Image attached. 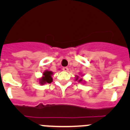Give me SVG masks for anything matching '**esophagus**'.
I'll return each mask as SVG.
<instances>
[{
    "instance_id": "obj_1",
    "label": "esophagus",
    "mask_w": 130,
    "mask_h": 130,
    "mask_svg": "<svg viewBox=\"0 0 130 130\" xmlns=\"http://www.w3.org/2000/svg\"><path fill=\"white\" fill-rule=\"evenodd\" d=\"M62 70L64 71V72H68V68L67 67H64L62 68Z\"/></svg>"
}]
</instances>
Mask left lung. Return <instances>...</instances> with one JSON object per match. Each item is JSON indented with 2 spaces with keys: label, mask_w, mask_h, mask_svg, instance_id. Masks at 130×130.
Returning a JSON list of instances; mask_svg holds the SVG:
<instances>
[{
  "label": "left lung",
  "mask_w": 130,
  "mask_h": 130,
  "mask_svg": "<svg viewBox=\"0 0 130 130\" xmlns=\"http://www.w3.org/2000/svg\"><path fill=\"white\" fill-rule=\"evenodd\" d=\"M80 73V75H81V77H83V74L82 73ZM75 81H77L79 83H85V80H83V78H80L79 77L78 75H76L75 76Z\"/></svg>",
  "instance_id": "1"
}]
</instances>
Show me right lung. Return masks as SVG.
Wrapping results in <instances>:
<instances>
[{
    "mask_svg": "<svg viewBox=\"0 0 130 130\" xmlns=\"http://www.w3.org/2000/svg\"><path fill=\"white\" fill-rule=\"evenodd\" d=\"M53 72L49 70H45L42 73V76L39 78V83L41 85H43L44 84L51 83L53 81Z\"/></svg>",
    "mask_w": 130,
    "mask_h": 130,
    "instance_id": "1",
    "label": "right lung"
}]
</instances>
